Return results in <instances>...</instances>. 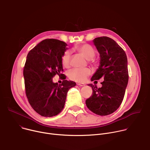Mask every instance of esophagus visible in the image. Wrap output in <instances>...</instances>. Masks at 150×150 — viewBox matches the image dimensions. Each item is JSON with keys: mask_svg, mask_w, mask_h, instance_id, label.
<instances>
[{"mask_svg": "<svg viewBox=\"0 0 150 150\" xmlns=\"http://www.w3.org/2000/svg\"><path fill=\"white\" fill-rule=\"evenodd\" d=\"M77 85H79V86H81V87H83V86H85V84H84V83H77Z\"/></svg>", "mask_w": 150, "mask_h": 150, "instance_id": "obj_1", "label": "esophagus"}]
</instances>
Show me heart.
<instances>
[{"label": "heart", "instance_id": "obj_1", "mask_svg": "<svg viewBox=\"0 0 150 150\" xmlns=\"http://www.w3.org/2000/svg\"><path fill=\"white\" fill-rule=\"evenodd\" d=\"M74 49L81 53L85 58L90 60L92 62H95L93 59L96 54V51L94 47L89 44L79 43L75 45ZM71 52L66 51L61 57L62 65L64 68H68L70 65ZM91 71L89 68L79 69L75 68L69 72V78L74 81L78 82H83L91 75Z\"/></svg>", "mask_w": 150, "mask_h": 150}]
</instances>
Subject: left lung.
Returning a JSON list of instances; mask_svg holds the SVG:
<instances>
[{"instance_id": "left-lung-1", "label": "left lung", "mask_w": 150, "mask_h": 150, "mask_svg": "<svg viewBox=\"0 0 150 150\" xmlns=\"http://www.w3.org/2000/svg\"><path fill=\"white\" fill-rule=\"evenodd\" d=\"M94 45L100 53V65L91 81L101 78L102 87L92 83V96L85 103L94 113L106 116L115 112L121 104L127 87L129 75L127 59L123 49L113 39L100 37L94 39Z\"/></svg>"}]
</instances>
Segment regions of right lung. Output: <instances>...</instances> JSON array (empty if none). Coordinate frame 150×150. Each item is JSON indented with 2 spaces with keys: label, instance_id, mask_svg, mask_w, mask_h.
<instances>
[{
  "label": "right lung",
  "instance_id": "obj_1",
  "mask_svg": "<svg viewBox=\"0 0 150 150\" xmlns=\"http://www.w3.org/2000/svg\"><path fill=\"white\" fill-rule=\"evenodd\" d=\"M67 44L56 39L41 41L27 54L24 68L25 88L33 109L44 117L57 115L65 105L69 90L76 83L66 80L61 62ZM57 74L64 80L61 84L52 82Z\"/></svg>",
  "mask_w": 150,
  "mask_h": 150
}]
</instances>
